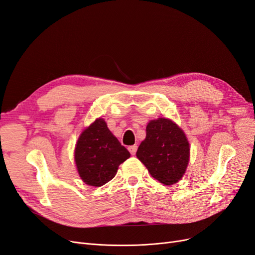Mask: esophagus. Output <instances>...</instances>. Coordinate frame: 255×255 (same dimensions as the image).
I'll use <instances>...</instances> for the list:
<instances>
[{
    "mask_svg": "<svg viewBox=\"0 0 255 255\" xmlns=\"http://www.w3.org/2000/svg\"><path fill=\"white\" fill-rule=\"evenodd\" d=\"M128 150L131 155H135L136 151H137V145H130L128 146Z\"/></svg>",
    "mask_w": 255,
    "mask_h": 255,
    "instance_id": "esophagus-1",
    "label": "esophagus"
}]
</instances>
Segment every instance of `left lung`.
I'll return each instance as SVG.
<instances>
[{
	"label": "left lung",
	"mask_w": 255,
	"mask_h": 255,
	"mask_svg": "<svg viewBox=\"0 0 255 255\" xmlns=\"http://www.w3.org/2000/svg\"><path fill=\"white\" fill-rule=\"evenodd\" d=\"M137 158L164 185H172L185 174L189 162V143L175 122L158 118L148 122L146 137L136 152Z\"/></svg>",
	"instance_id": "left-lung-1"
}]
</instances>
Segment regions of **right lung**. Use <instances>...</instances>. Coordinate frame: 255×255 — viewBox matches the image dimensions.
<instances>
[{
  "label": "right lung",
  "instance_id": "right-lung-1",
  "mask_svg": "<svg viewBox=\"0 0 255 255\" xmlns=\"http://www.w3.org/2000/svg\"><path fill=\"white\" fill-rule=\"evenodd\" d=\"M129 156V151L121 145L101 118H97L80 134L74 151L81 180L95 187L113 179L118 166Z\"/></svg>",
  "mask_w": 255,
  "mask_h": 255
}]
</instances>
